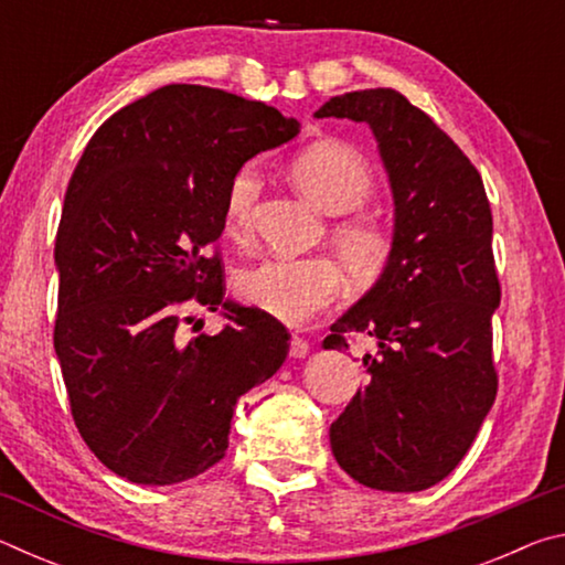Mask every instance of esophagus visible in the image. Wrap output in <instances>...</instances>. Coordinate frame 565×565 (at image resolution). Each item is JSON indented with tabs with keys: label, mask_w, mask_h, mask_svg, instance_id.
<instances>
[{
	"label": "esophagus",
	"mask_w": 565,
	"mask_h": 565,
	"mask_svg": "<svg viewBox=\"0 0 565 565\" xmlns=\"http://www.w3.org/2000/svg\"><path fill=\"white\" fill-rule=\"evenodd\" d=\"M289 356H291V359H306V356H309V343H306V339H301V337H291V343H289Z\"/></svg>",
	"instance_id": "1"
}]
</instances>
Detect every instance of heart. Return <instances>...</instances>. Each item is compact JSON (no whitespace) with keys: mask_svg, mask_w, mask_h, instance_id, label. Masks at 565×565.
Listing matches in <instances>:
<instances>
[{"mask_svg":"<svg viewBox=\"0 0 565 565\" xmlns=\"http://www.w3.org/2000/svg\"><path fill=\"white\" fill-rule=\"evenodd\" d=\"M294 189L323 214H349L374 191V174L356 149L343 141H319L296 154L289 164ZM259 194V177L252 167L238 169L228 181L224 224L228 234H244ZM331 246L353 289H371L388 271L394 238L374 216H347L331 226ZM341 271L327 256L266 259L236 276L242 299L266 317L303 327L337 299Z\"/></svg>","mask_w":565,"mask_h":565,"instance_id":"obj_1","label":"heart"}]
</instances>
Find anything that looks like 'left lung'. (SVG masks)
<instances>
[{"label":"left lung","mask_w":565,"mask_h":565,"mask_svg":"<svg viewBox=\"0 0 565 565\" xmlns=\"http://www.w3.org/2000/svg\"><path fill=\"white\" fill-rule=\"evenodd\" d=\"M319 119L369 124L394 196V256L331 323L376 343L369 384L331 424V451L376 491L431 489L471 448L495 401L491 319L501 303L493 218L481 174L451 137L394 89L331 97Z\"/></svg>","instance_id":"obj_1"}]
</instances>
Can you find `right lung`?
Wrapping results in <instances>:
<instances>
[{"mask_svg": "<svg viewBox=\"0 0 565 565\" xmlns=\"http://www.w3.org/2000/svg\"><path fill=\"white\" fill-rule=\"evenodd\" d=\"M296 134L264 102L167 84L111 114L74 169L54 244V351L82 438L131 483H181L222 461L236 401L289 353L279 321L224 299L209 244L232 177ZM186 302L222 305L230 323L184 340Z\"/></svg>", "mask_w": 565, "mask_h": 565, "instance_id": "1", "label": "right lung"}]
</instances>
